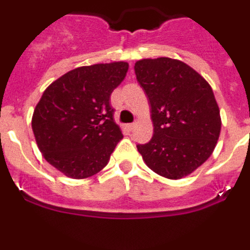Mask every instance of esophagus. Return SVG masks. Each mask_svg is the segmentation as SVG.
Returning a JSON list of instances; mask_svg holds the SVG:
<instances>
[{"instance_id":"1","label":"esophagus","mask_w":250,"mask_h":250,"mask_svg":"<svg viewBox=\"0 0 250 250\" xmlns=\"http://www.w3.org/2000/svg\"><path fill=\"white\" fill-rule=\"evenodd\" d=\"M135 125H136V123L127 124V125H126V127H127V129H129V130H132V129H134V127H135Z\"/></svg>"}]
</instances>
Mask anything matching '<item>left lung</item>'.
Masks as SVG:
<instances>
[{
  "label": "left lung",
  "instance_id": "8db88e82",
  "mask_svg": "<svg viewBox=\"0 0 250 250\" xmlns=\"http://www.w3.org/2000/svg\"><path fill=\"white\" fill-rule=\"evenodd\" d=\"M136 80L151 106L154 135L136 145L159 175L182 179L211 155L222 120L210 85L190 66L169 57L140 60Z\"/></svg>",
  "mask_w": 250,
  "mask_h": 250
}]
</instances>
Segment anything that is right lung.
I'll return each mask as SVG.
<instances>
[{"mask_svg":"<svg viewBox=\"0 0 250 250\" xmlns=\"http://www.w3.org/2000/svg\"><path fill=\"white\" fill-rule=\"evenodd\" d=\"M119 61L81 66L51 83L32 116V130L43 158L72 179L99 173L123 139L110 96L126 76Z\"/></svg>","mask_w":250,"mask_h":250,"instance_id":"obj_1","label":"right lung"}]
</instances>
